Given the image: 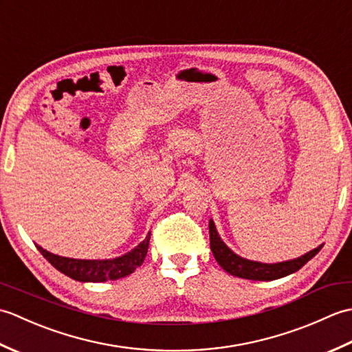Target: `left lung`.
<instances>
[{
	"instance_id": "left-lung-1",
	"label": "left lung",
	"mask_w": 352,
	"mask_h": 352,
	"mask_svg": "<svg viewBox=\"0 0 352 352\" xmlns=\"http://www.w3.org/2000/svg\"><path fill=\"white\" fill-rule=\"evenodd\" d=\"M208 230H210V250L219 266L226 272L246 280L271 281L276 278H283V276L300 271V269L307 263L309 260L315 257L320 251V248H322V245H320L318 248L311 250L310 252L304 254L301 257L287 261H280V263H260V261L246 260L231 251L228 246L222 242V239L219 237L218 231H216L214 222L212 219L208 222Z\"/></svg>"
}]
</instances>
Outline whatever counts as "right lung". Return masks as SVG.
Masks as SVG:
<instances>
[{
    "instance_id": "right-lung-1",
    "label": "right lung",
    "mask_w": 352,
    "mask_h": 352,
    "mask_svg": "<svg viewBox=\"0 0 352 352\" xmlns=\"http://www.w3.org/2000/svg\"><path fill=\"white\" fill-rule=\"evenodd\" d=\"M151 234V233H149ZM149 234L144 242H140L136 248L124 254L122 257L109 260H78L60 257L51 254L42 246H37L42 256L54 266L57 271L68 275L69 278L83 283H102L109 280H119L133 274L136 267L144 263L148 252Z\"/></svg>"
}]
</instances>
